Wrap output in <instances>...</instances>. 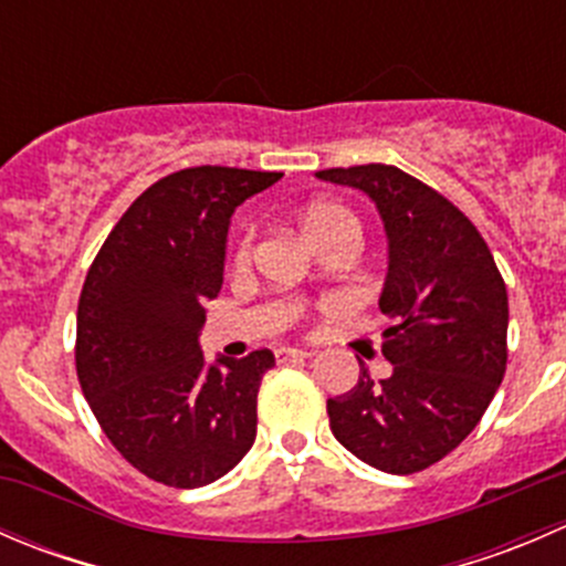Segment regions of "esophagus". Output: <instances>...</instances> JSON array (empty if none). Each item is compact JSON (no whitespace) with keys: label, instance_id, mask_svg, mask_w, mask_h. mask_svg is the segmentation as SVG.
Segmentation results:
<instances>
[{"label":"esophagus","instance_id":"1","mask_svg":"<svg viewBox=\"0 0 566 566\" xmlns=\"http://www.w3.org/2000/svg\"><path fill=\"white\" fill-rule=\"evenodd\" d=\"M273 356H276L279 364H284V361H304V358H312V353L298 350V347H276Z\"/></svg>","mask_w":566,"mask_h":566}]
</instances>
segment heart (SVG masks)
<instances>
[{
    "label": "heart",
    "instance_id": "heart-1",
    "mask_svg": "<svg viewBox=\"0 0 566 566\" xmlns=\"http://www.w3.org/2000/svg\"><path fill=\"white\" fill-rule=\"evenodd\" d=\"M301 230H304L306 241L315 247V243L323 241V238L334 235V232L358 230V224L345 208H339V205L315 202V205H310V208L304 210V216H301ZM249 243H251L249 235H243L241 243H238V249H235V260L238 262L249 260Z\"/></svg>",
    "mask_w": 566,
    "mask_h": 566
}]
</instances>
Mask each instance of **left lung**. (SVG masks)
<instances>
[{
  "label": "left lung",
  "mask_w": 566,
  "mask_h": 566,
  "mask_svg": "<svg viewBox=\"0 0 566 566\" xmlns=\"http://www.w3.org/2000/svg\"><path fill=\"white\" fill-rule=\"evenodd\" d=\"M319 180L367 193L389 238L380 312L386 380L328 399L336 441L386 473H416L447 458L488 410L506 373V284L476 227L436 188L402 169H323Z\"/></svg>",
  "instance_id": "1"
}]
</instances>
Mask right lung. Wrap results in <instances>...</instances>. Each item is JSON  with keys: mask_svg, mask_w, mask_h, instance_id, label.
I'll list each match as a JSON object with an SVG mask.
<instances>
[{"mask_svg": "<svg viewBox=\"0 0 566 566\" xmlns=\"http://www.w3.org/2000/svg\"><path fill=\"white\" fill-rule=\"evenodd\" d=\"M282 172L180 169L123 213L84 279L76 373L119 454L169 488H205L256 438V391L271 350L208 364L205 301L224 282L230 219Z\"/></svg>", "mask_w": 566, "mask_h": 566, "instance_id": "add662e5", "label": "right lung"}]
</instances>
